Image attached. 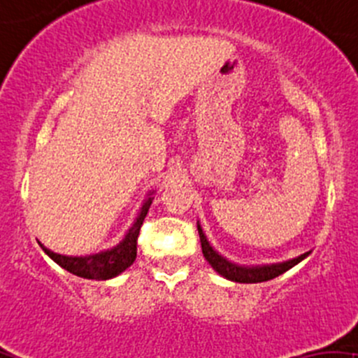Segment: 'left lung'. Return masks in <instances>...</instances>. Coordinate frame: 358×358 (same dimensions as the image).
<instances>
[{
	"label": "left lung",
	"mask_w": 358,
	"mask_h": 358,
	"mask_svg": "<svg viewBox=\"0 0 358 358\" xmlns=\"http://www.w3.org/2000/svg\"><path fill=\"white\" fill-rule=\"evenodd\" d=\"M198 234H200L201 241V252H203L205 260L208 262L213 267V271L219 272L222 278L229 279L234 282H246V285H252V282H264L271 281V279L278 278L282 272L289 271L291 267H294L296 264H300L301 260L307 259L310 255V252L303 253V255L296 257V259H291L286 262H279V264H267V265H239L234 262L227 260L226 257L220 255L219 252L212 248V245L208 243L206 236L201 229L200 222H198Z\"/></svg>",
	"instance_id": "1"
}]
</instances>
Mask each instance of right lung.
<instances>
[{"label": "right lung", "instance_id": "add662e5", "mask_svg": "<svg viewBox=\"0 0 358 358\" xmlns=\"http://www.w3.org/2000/svg\"><path fill=\"white\" fill-rule=\"evenodd\" d=\"M153 191H150L148 198L143 203L141 210H139L138 217H136L134 224L129 227V231L125 233L124 239L119 245L112 246L110 250H103V252L93 253V255H80V257H72V255H60V253H55L51 250H48L46 246L41 245L48 257L51 260L57 262L62 268L69 271L70 274L79 275L84 279H96V281H106V279L117 278L119 274H122L127 267H131L132 262L136 260V253H138V236L139 229L143 226V220H145L146 213H148L150 205L153 201Z\"/></svg>", "mask_w": 358, "mask_h": 358}]
</instances>
